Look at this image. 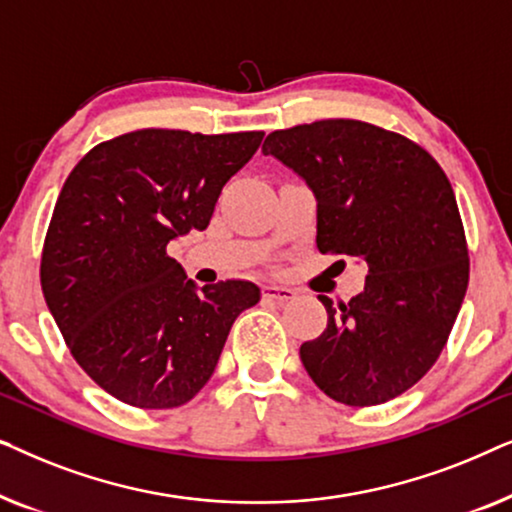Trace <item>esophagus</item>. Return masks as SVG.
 <instances>
[{"label": "esophagus", "mask_w": 512, "mask_h": 512, "mask_svg": "<svg viewBox=\"0 0 512 512\" xmlns=\"http://www.w3.org/2000/svg\"><path fill=\"white\" fill-rule=\"evenodd\" d=\"M263 296L279 300V303H286V300L296 298V291L289 289V286H282V284H268V286H263Z\"/></svg>", "instance_id": "1"}]
</instances>
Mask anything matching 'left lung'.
<instances>
[{
	"label": "left lung",
	"mask_w": 512,
	"mask_h": 512,
	"mask_svg": "<svg viewBox=\"0 0 512 512\" xmlns=\"http://www.w3.org/2000/svg\"><path fill=\"white\" fill-rule=\"evenodd\" d=\"M263 153L312 188L321 254L368 265L349 303L319 296L328 324L300 345L307 375L352 408L401 396L436 363L466 296L468 247L450 179L408 137L352 118L275 130Z\"/></svg>",
	"instance_id": "8db88e82"
}]
</instances>
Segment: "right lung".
I'll return each instance as SVG.
<instances>
[{
  "label": "right lung",
  "instance_id": "right-lung-1",
  "mask_svg": "<svg viewBox=\"0 0 512 512\" xmlns=\"http://www.w3.org/2000/svg\"><path fill=\"white\" fill-rule=\"evenodd\" d=\"M263 132L146 128L97 144L55 202L41 291L76 363L118 401L179 408L212 377L237 314L261 289H198L167 244L205 230Z\"/></svg>",
  "mask_w": 512,
  "mask_h": 512
}]
</instances>
